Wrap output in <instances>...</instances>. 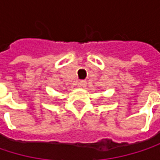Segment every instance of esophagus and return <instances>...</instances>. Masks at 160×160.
<instances>
[{
	"label": "esophagus",
	"mask_w": 160,
	"mask_h": 160,
	"mask_svg": "<svg viewBox=\"0 0 160 160\" xmlns=\"http://www.w3.org/2000/svg\"><path fill=\"white\" fill-rule=\"evenodd\" d=\"M86 81H84V80H80V82L78 83V86L80 87V88H83V87H85L86 86Z\"/></svg>",
	"instance_id": "1"
}]
</instances>
